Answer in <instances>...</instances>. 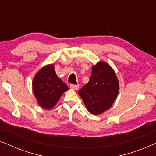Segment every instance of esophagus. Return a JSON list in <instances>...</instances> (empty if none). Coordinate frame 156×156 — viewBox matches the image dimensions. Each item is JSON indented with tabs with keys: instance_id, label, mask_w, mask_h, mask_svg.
<instances>
[{
	"instance_id": "obj_1",
	"label": "esophagus",
	"mask_w": 156,
	"mask_h": 156,
	"mask_svg": "<svg viewBox=\"0 0 156 156\" xmlns=\"http://www.w3.org/2000/svg\"><path fill=\"white\" fill-rule=\"evenodd\" d=\"M70 87H71L72 89H74V90H77L79 89V85H76V84H71L70 85Z\"/></svg>"
}]
</instances>
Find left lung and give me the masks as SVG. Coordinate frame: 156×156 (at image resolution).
<instances>
[{
	"mask_svg": "<svg viewBox=\"0 0 156 156\" xmlns=\"http://www.w3.org/2000/svg\"><path fill=\"white\" fill-rule=\"evenodd\" d=\"M119 82L112 68L104 62L94 65L89 82L78 91L91 114L98 115L108 110L116 99Z\"/></svg>",
	"mask_w": 156,
	"mask_h": 156,
	"instance_id": "left-lung-1",
	"label": "left lung"
}]
</instances>
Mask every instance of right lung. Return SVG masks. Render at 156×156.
Here are the masks:
<instances>
[{
    "label": "right lung",
    "instance_id": "right-lung-1",
    "mask_svg": "<svg viewBox=\"0 0 156 156\" xmlns=\"http://www.w3.org/2000/svg\"><path fill=\"white\" fill-rule=\"evenodd\" d=\"M33 93L40 106L50 109L59 101L68 87L55 73L54 65H47L36 74L33 82Z\"/></svg>",
    "mask_w": 156,
    "mask_h": 156
}]
</instances>
